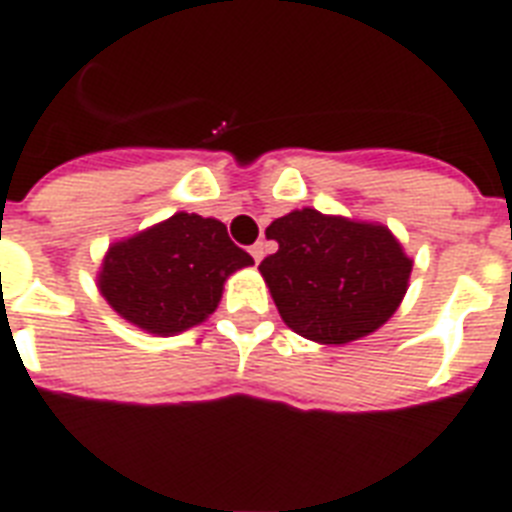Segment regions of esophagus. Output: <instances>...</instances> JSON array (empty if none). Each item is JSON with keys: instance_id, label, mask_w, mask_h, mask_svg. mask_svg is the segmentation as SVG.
<instances>
[{"instance_id": "34e87169", "label": "esophagus", "mask_w": 512, "mask_h": 512, "mask_svg": "<svg viewBox=\"0 0 512 512\" xmlns=\"http://www.w3.org/2000/svg\"><path fill=\"white\" fill-rule=\"evenodd\" d=\"M249 255L255 257V263H260V260H263V255H265L263 241H257V244H252V247H249Z\"/></svg>"}]
</instances>
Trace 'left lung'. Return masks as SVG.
<instances>
[{
    "label": "left lung",
    "instance_id": "1",
    "mask_svg": "<svg viewBox=\"0 0 512 512\" xmlns=\"http://www.w3.org/2000/svg\"><path fill=\"white\" fill-rule=\"evenodd\" d=\"M265 236L279 252L260 273L297 335L345 345L380 329L404 300L412 260L385 225L305 207L273 220Z\"/></svg>",
    "mask_w": 512,
    "mask_h": 512
}]
</instances>
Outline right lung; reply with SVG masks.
<instances>
[{"mask_svg": "<svg viewBox=\"0 0 512 512\" xmlns=\"http://www.w3.org/2000/svg\"><path fill=\"white\" fill-rule=\"evenodd\" d=\"M252 265L215 217L177 212L111 244L98 273L100 295L122 319L170 337L215 311L225 279Z\"/></svg>", "mask_w": 512, "mask_h": 512, "instance_id": "right-lung-1", "label": "right lung"}]
</instances>
